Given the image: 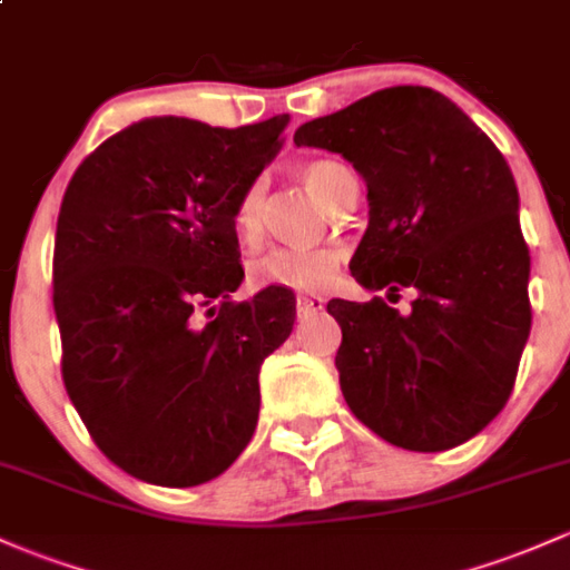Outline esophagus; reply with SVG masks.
Returning <instances> with one entry per match:
<instances>
[{
    "label": "esophagus",
    "mask_w": 570,
    "mask_h": 570,
    "mask_svg": "<svg viewBox=\"0 0 570 570\" xmlns=\"http://www.w3.org/2000/svg\"><path fill=\"white\" fill-rule=\"evenodd\" d=\"M323 307H326V298L323 296H315V293H304V296L296 298V312L298 317H307V315H317Z\"/></svg>",
    "instance_id": "esophagus-1"
}]
</instances>
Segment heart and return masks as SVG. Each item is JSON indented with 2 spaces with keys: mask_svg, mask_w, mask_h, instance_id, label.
I'll return each mask as SVG.
<instances>
[{
  "mask_svg": "<svg viewBox=\"0 0 570 570\" xmlns=\"http://www.w3.org/2000/svg\"><path fill=\"white\" fill-rule=\"evenodd\" d=\"M351 176L345 165L334 160H312L302 168L304 185L312 195L326 206L334 204L342 181ZM261 206H263V185L253 181L238 195L234 223L242 242H255L261 234ZM334 249H296V247H274L249 266V279L258 287H291V291H315L326 285L336 272Z\"/></svg>",
  "mask_w": 570,
  "mask_h": 570,
  "instance_id": "1",
  "label": "heart"
}]
</instances>
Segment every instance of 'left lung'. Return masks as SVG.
<instances>
[{"label": "left lung", "mask_w": 570, "mask_h": 570, "mask_svg": "<svg viewBox=\"0 0 570 570\" xmlns=\"http://www.w3.org/2000/svg\"><path fill=\"white\" fill-rule=\"evenodd\" d=\"M364 176L370 225L351 261L370 291L413 287L410 312L332 298L342 396L407 451H445L503 410L530 334V249L511 168L449 97L391 87L296 130Z\"/></svg>", "instance_id": "left-lung-1"}]
</instances>
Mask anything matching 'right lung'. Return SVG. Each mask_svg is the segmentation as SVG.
<instances>
[{"label":"right lung","mask_w":570,"mask_h":570,"mask_svg":"<svg viewBox=\"0 0 570 570\" xmlns=\"http://www.w3.org/2000/svg\"><path fill=\"white\" fill-rule=\"evenodd\" d=\"M287 121L155 116L102 140L67 185L53 247L62 381L97 449L140 481L217 479L258 424L261 364L296 307L285 287L230 302L244 277L234 209Z\"/></svg>","instance_id":"obj_1"}]
</instances>
